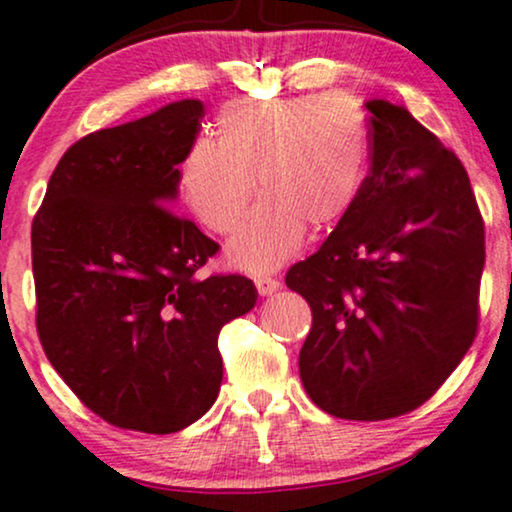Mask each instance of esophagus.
<instances>
[{
	"label": "esophagus",
	"instance_id": "1",
	"mask_svg": "<svg viewBox=\"0 0 512 512\" xmlns=\"http://www.w3.org/2000/svg\"><path fill=\"white\" fill-rule=\"evenodd\" d=\"M255 286H257V290H260V295H271L281 288V281L274 276H257Z\"/></svg>",
	"mask_w": 512,
	"mask_h": 512
}]
</instances>
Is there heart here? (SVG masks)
Here are the masks:
<instances>
[{"instance_id": "obj_1", "label": "heart", "mask_w": 512, "mask_h": 512, "mask_svg": "<svg viewBox=\"0 0 512 512\" xmlns=\"http://www.w3.org/2000/svg\"><path fill=\"white\" fill-rule=\"evenodd\" d=\"M368 165V118L345 92L224 103L215 144L198 139L179 165L184 203L212 234H231L252 191L262 200L229 243L248 271L274 269L357 200ZM256 181L252 182L251 179Z\"/></svg>"}]
</instances>
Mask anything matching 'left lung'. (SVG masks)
Wrapping results in <instances>:
<instances>
[{
    "mask_svg": "<svg viewBox=\"0 0 512 512\" xmlns=\"http://www.w3.org/2000/svg\"><path fill=\"white\" fill-rule=\"evenodd\" d=\"M371 170L286 286L312 309L300 378L319 409L387 420L425 404L477 335L484 219L468 172L401 106L368 101Z\"/></svg>",
    "mask_w": 512,
    "mask_h": 512,
    "instance_id": "8db88e82",
    "label": "left lung"
}]
</instances>
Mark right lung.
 <instances>
[{
	"mask_svg": "<svg viewBox=\"0 0 512 512\" xmlns=\"http://www.w3.org/2000/svg\"><path fill=\"white\" fill-rule=\"evenodd\" d=\"M203 115L200 101H177L75 141L32 219L44 354L120 430L196 423L222 385L219 331L257 300L241 274L198 276L219 243L165 205Z\"/></svg>",
	"mask_w": 512,
	"mask_h": 512,
	"instance_id": "1",
	"label": "right lung"
}]
</instances>
